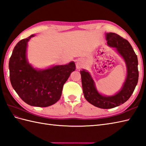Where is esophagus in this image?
Masks as SVG:
<instances>
[{
    "instance_id": "obj_1",
    "label": "esophagus",
    "mask_w": 146,
    "mask_h": 146,
    "mask_svg": "<svg viewBox=\"0 0 146 146\" xmlns=\"http://www.w3.org/2000/svg\"><path fill=\"white\" fill-rule=\"evenodd\" d=\"M76 68L78 69H80L81 68V66H82V65H81V63L80 62H77L76 63Z\"/></svg>"
}]
</instances>
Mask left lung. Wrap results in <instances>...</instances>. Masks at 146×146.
<instances>
[{
    "mask_svg": "<svg viewBox=\"0 0 146 146\" xmlns=\"http://www.w3.org/2000/svg\"><path fill=\"white\" fill-rule=\"evenodd\" d=\"M107 43L116 48L123 58L127 66V77L121 90L111 96L101 95L97 91L90 74L85 70L80 71L83 91L85 99L94 106L110 109L124 103L133 93L138 82V60L133 47L127 40L115 33H106Z\"/></svg>",
    "mask_w": 146,
    "mask_h": 146,
    "instance_id": "1",
    "label": "left lung"
}]
</instances>
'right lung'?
Masks as SVG:
<instances>
[{"instance_id": "right-lung-1", "label": "right lung", "mask_w": 146, "mask_h": 146, "mask_svg": "<svg viewBox=\"0 0 146 146\" xmlns=\"http://www.w3.org/2000/svg\"><path fill=\"white\" fill-rule=\"evenodd\" d=\"M34 35L20 40L10 58V80L13 88L30 106L47 107L60 99L64 84L75 70L74 62L45 70H36L26 57L27 42Z\"/></svg>"}]
</instances>
